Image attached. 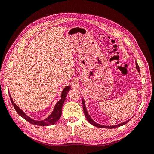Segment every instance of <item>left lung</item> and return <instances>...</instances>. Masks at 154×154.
Returning a JSON list of instances; mask_svg holds the SVG:
<instances>
[{
	"label": "left lung",
	"instance_id": "obj_1",
	"mask_svg": "<svg viewBox=\"0 0 154 154\" xmlns=\"http://www.w3.org/2000/svg\"><path fill=\"white\" fill-rule=\"evenodd\" d=\"M135 63H136V69H137V70H138V73H140L139 66H138V63H137V62H136ZM82 106H83V109H84V115H85V116L87 119H88V121L92 125L94 126H96V127H98V128H110V129H111V128H117V127L121 126H122V125H124L126 124V123H128V122L130 121V120L131 119H130L127 120V121H126V122H123V123H119V124L116 125H112V126H106V125H101V124H99V123H96L94 121V120H93V119L91 118V116H89V113H88V110H87V108H86L85 102L84 99L83 98H82ZM131 118H133V117H131Z\"/></svg>",
	"mask_w": 154,
	"mask_h": 154
}]
</instances>
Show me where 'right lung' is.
<instances>
[{
  "instance_id": "1",
  "label": "right lung",
  "mask_w": 154,
  "mask_h": 154,
  "mask_svg": "<svg viewBox=\"0 0 154 154\" xmlns=\"http://www.w3.org/2000/svg\"><path fill=\"white\" fill-rule=\"evenodd\" d=\"M71 89L70 86H66L63 89L62 94H61V99L59 100V101L56 103L55 108L53 109L52 112L51 114L44 119L43 120H39V121H38V120L33 119L32 118H30L29 116H28L26 113L22 110L20 109L19 107L14 103L13 100L11 96V94H9V97L11 99V101L14 106V109L17 111V112L19 114V115L21 116L22 118L25 119L26 120H27L28 122L31 123V124L35 125H38V126H50L54 125L56 123L58 119L60 118L62 116V106L63 104L65 102V100L66 99V95H67L68 92Z\"/></svg>"
}]
</instances>
